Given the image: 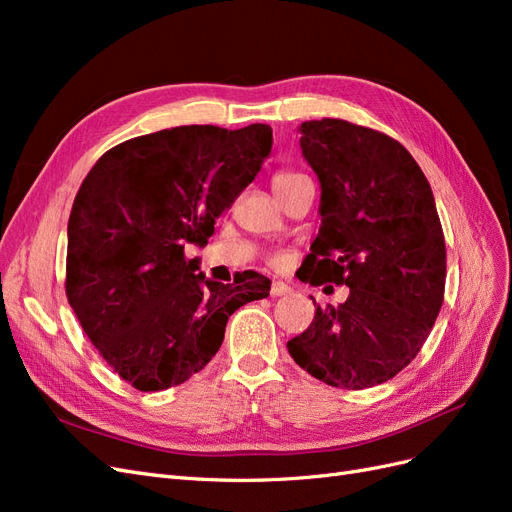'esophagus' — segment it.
Here are the masks:
<instances>
[{
  "label": "esophagus",
  "instance_id": "34e87169",
  "mask_svg": "<svg viewBox=\"0 0 512 512\" xmlns=\"http://www.w3.org/2000/svg\"><path fill=\"white\" fill-rule=\"evenodd\" d=\"M290 288L284 284V282H273L271 284V297H284V294H288Z\"/></svg>",
  "mask_w": 512,
  "mask_h": 512
}]
</instances>
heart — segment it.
Returning a JSON list of instances; mask_svg holds the SVG:
<instances>
[{
	"instance_id": "b5f03b06",
	"label": "heart",
	"mask_w": 512,
	"mask_h": 512,
	"mask_svg": "<svg viewBox=\"0 0 512 512\" xmlns=\"http://www.w3.org/2000/svg\"><path fill=\"white\" fill-rule=\"evenodd\" d=\"M301 179H305V175H301V173H294V170H280V173H275V177H273V192L280 196L284 190H288L292 183H297V181H301ZM275 265L280 260H273Z\"/></svg>"
}]
</instances>
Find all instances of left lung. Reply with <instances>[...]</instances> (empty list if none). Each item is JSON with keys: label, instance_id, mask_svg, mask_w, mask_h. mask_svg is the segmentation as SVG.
<instances>
[{"label": "left lung", "instance_id": "8db88e82", "mask_svg": "<svg viewBox=\"0 0 512 512\" xmlns=\"http://www.w3.org/2000/svg\"><path fill=\"white\" fill-rule=\"evenodd\" d=\"M299 130L320 181L322 222L297 275L312 286L346 284L350 294L337 307L318 305L288 352L335 389H369L412 363L440 314L446 245L436 200L389 134L344 119Z\"/></svg>", "mask_w": 512, "mask_h": 512}]
</instances>
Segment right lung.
I'll list each match as a JSON object with an SVG mask.
<instances>
[{
	"mask_svg": "<svg viewBox=\"0 0 512 512\" xmlns=\"http://www.w3.org/2000/svg\"><path fill=\"white\" fill-rule=\"evenodd\" d=\"M273 130L179 126L130 138L89 170L68 220L66 297L89 342L136 391L198 374L224 342L228 318L269 297L256 271L222 284L196 273L185 245L254 181Z\"/></svg>",
	"mask_w": 512,
	"mask_h": 512,
	"instance_id": "obj_1",
	"label": "right lung"
}]
</instances>
